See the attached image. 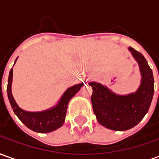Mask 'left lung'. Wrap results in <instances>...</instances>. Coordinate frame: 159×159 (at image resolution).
I'll list each match as a JSON object with an SVG mask.
<instances>
[{
  "mask_svg": "<svg viewBox=\"0 0 159 159\" xmlns=\"http://www.w3.org/2000/svg\"><path fill=\"white\" fill-rule=\"evenodd\" d=\"M129 50L141 75V83L135 92L119 95L99 83H89L93 89L91 102L98 123L112 130H127L138 125L149 111L154 93L153 74L146 59L131 47Z\"/></svg>",
  "mask_w": 159,
  "mask_h": 159,
  "instance_id": "8db88e82",
  "label": "left lung"
}]
</instances>
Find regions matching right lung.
<instances>
[{
    "label": "right lung",
    "instance_id": "1",
    "mask_svg": "<svg viewBox=\"0 0 159 159\" xmlns=\"http://www.w3.org/2000/svg\"><path fill=\"white\" fill-rule=\"evenodd\" d=\"M12 79H13V68L9 72L7 87V98L11 104L12 109L15 114L18 116V118L29 129L39 133H48L62 126L65 121L67 108L70 100L79 91L81 87L84 85V84L82 83L70 87L61 96L59 102L52 108H49L48 110L43 111L31 112L20 109L16 103L11 91Z\"/></svg>",
    "mask_w": 159,
    "mask_h": 159
}]
</instances>
